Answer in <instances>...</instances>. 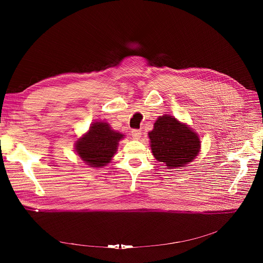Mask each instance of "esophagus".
I'll return each instance as SVG.
<instances>
[{
	"instance_id": "34e87169",
	"label": "esophagus",
	"mask_w": 263,
	"mask_h": 263,
	"mask_svg": "<svg viewBox=\"0 0 263 263\" xmlns=\"http://www.w3.org/2000/svg\"><path fill=\"white\" fill-rule=\"evenodd\" d=\"M131 135H132V137H133L134 139H139L140 136H141V131L138 130V129H133V130L131 131Z\"/></svg>"
}]
</instances>
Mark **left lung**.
I'll use <instances>...</instances> for the list:
<instances>
[{
	"mask_svg": "<svg viewBox=\"0 0 263 263\" xmlns=\"http://www.w3.org/2000/svg\"><path fill=\"white\" fill-rule=\"evenodd\" d=\"M148 137L154 157L168 168L185 166L195 159L201 147L197 133L167 115L156 121Z\"/></svg>",
	"mask_w": 263,
	"mask_h": 263,
	"instance_id": "obj_1",
	"label": "left lung"
}]
</instances>
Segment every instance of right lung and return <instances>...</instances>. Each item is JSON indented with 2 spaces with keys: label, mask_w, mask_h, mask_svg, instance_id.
<instances>
[{
  "label": "right lung",
  "mask_w": 263,
  "mask_h": 263,
  "mask_svg": "<svg viewBox=\"0 0 263 263\" xmlns=\"http://www.w3.org/2000/svg\"><path fill=\"white\" fill-rule=\"evenodd\" d=\"M123 136L111 130L106 123H95L88 133L77 140L76 151L91 167H102L109 163L116 154L118 143Z\"/></svg>",
  "instance_id": "right-lung-1"
}]
</instances>
